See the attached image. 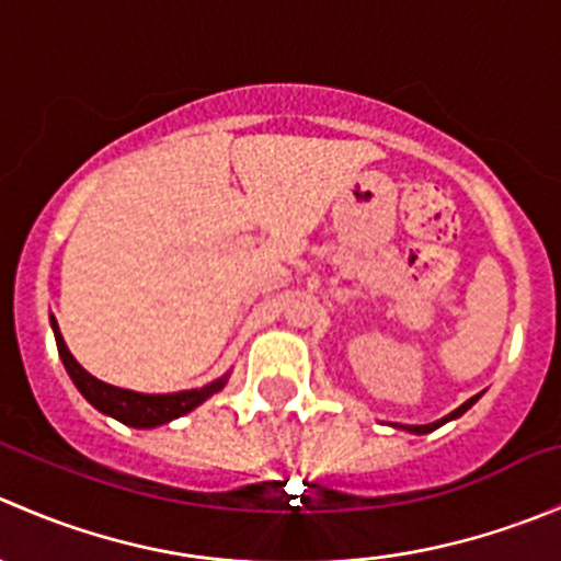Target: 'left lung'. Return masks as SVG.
Wrapping results in <instances>:
<instances>
[{
  "mask_svg": "<svg viewBox=\"0 0 561 561\" xmlns=\"http://www.w3.org/2000/svg\"><path fill=\"white\" fill-rule=\"evenodd\" d=\"M478 399H480V393H478V396H472V399H467V401H463V404L458 407V410L450 412V415H445L443 421L426 423V426H404V423H396V428H407V432H412V434H428V432H434V428H439V426H443V423H448V421H456V417H461L463 412H467L469 407H472L474 401H478Z\"/></svg>",
  "mask_w": 561,
  "mask_h": 561,
  "instance_id": "obj_1",
  "label": "left lung"
}]
</instances>
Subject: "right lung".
I'll return each instance as SVG.
<instances>
[{"label":"right lung","mask_w":561,"mask_h":561,"mask_svg":"<svg viewBox=\"0 0 561 561\" xmlns=\"http://www.w3.org/2000/svg\"><path fill=\"white\" fill-rule=\"evenodd\" d=\"M50 328H54L61 364H65L67 375H70V380L76 382V388L83 393V399H87L94 410L122 421L124 426H133V428L162 426V423L173 421V417H181L186 415V412H192L197 404H203L208 396L222 390L225 382H228V377H219V380L208 382V386L195 388V390H179V393H135V390H127V388L107 386V382L89 375V371L72 358V353L67 350L54 317H50Z\"/></svg>","instance_id":"add662e5"}]
</instances>
